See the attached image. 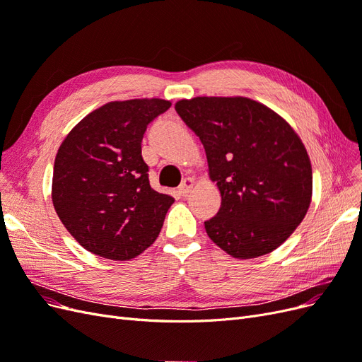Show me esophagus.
I'll return each mask as SVG.
<instances>
[{
  "label": "esophagus",
  "instance_id": "obj_1",
  "mask_svg": "<svg viewBox=\"0 0 362 362\" xmlns=\"http://www.w3.org/2000/svg\"><path fill=\"white\" fill-rule=\"evenodd\" d=\"M193 185H194V180H193V178H185V180L181 182L180 187H178V193H180L181 196H187V194L192 192Z\"/></svg>",
  "mask_w": 362,
  "mask_h": 362
}]
</instances>
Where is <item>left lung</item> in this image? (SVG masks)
Wrapping results in <instances>:
<instances>
[{
  "instance_id": "1",
  "label": "left lung",
  "mask_w": 362,
  "mask_h": 362,
  "mask_svg": "<svg viewBox=\"0 0 362 362\" xmlns=\"http://www.w3.org/2000/svg\"><path fill=\"white\" fill-rule=\"evenodd\" d=\"M202 141L208 173L222 204L205 231L240 259L275 250L308 211L311 161L299 136L279 115L249 98L198 96L175 104Z\"/></svg>"
}]
</instances>
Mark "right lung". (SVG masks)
Instances as JSON below:
<instances>
[{
    "instance_id": "right-lung-1",
    "label": "right lung",
    "mask_w": 362,
    "mask_h": 362,
    "mask_svg": "<svg viewBox=\"0 0 362 362\" xmlns=\"http://www.w3.org/2000/svg\"><path fill=\"white\" fill-rule=\"evenodd\" d=\"M170 105L158 98L104 104L60 145L52 204L64 228L92 254L131 259L158 237L175 199L149 185L141 139Z\"/></svg>"
}]
</instances>
